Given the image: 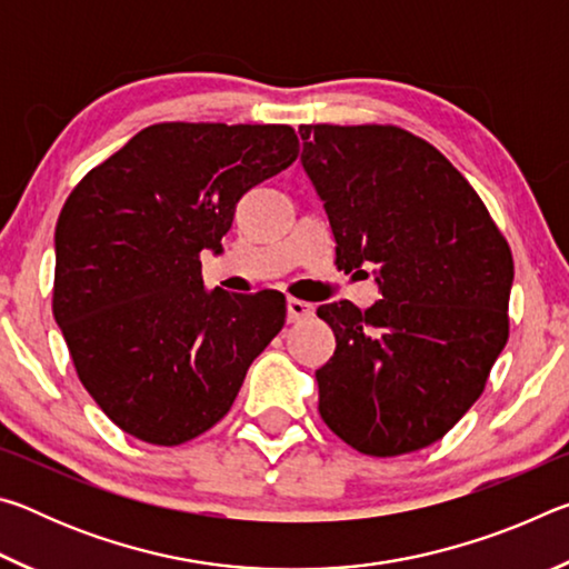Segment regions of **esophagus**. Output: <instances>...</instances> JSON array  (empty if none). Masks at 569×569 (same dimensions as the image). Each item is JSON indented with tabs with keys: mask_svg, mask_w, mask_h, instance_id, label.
<instances>
[{
	"mask_svg": "<svg viewBox=\"0 0 569 569\" xmlns=\"http://www.w3.org/2000/svg\"><path fill=\"white\" fill-rule=\"evenodd\" d=\"M286 311H288V321L296 323V321L308 319V316H313V306L306 301H298V298H288Z\"/></svg>",
	"mask_w": 569,
	"mask_h": 569,
	"instance_id": "esophagus-1",
	"label": "esophagus"
}]
</instances>
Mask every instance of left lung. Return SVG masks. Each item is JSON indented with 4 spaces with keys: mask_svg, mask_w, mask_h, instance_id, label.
Returning <instances> with one entry per match:
<instances>
[{
    "mask_svg": "<svg viewBox=\"0 0 569 569\" xmlns=\"http://www.w3.org/2000/svg\"><path fill=\"white\" fill-rule=\"evenodd\" d=\"M301 162L336 240V266L381 298L319 306L336 351L319 371V411L361 455L435 445L485 391L509 336L515 263L465 176L393 124H301Z\"/></svg>",
    "mask_w": 569,
    "mask_h": 569,
    "instance_id": "obj_1",
    "label": "left lung"
}]
</instances>
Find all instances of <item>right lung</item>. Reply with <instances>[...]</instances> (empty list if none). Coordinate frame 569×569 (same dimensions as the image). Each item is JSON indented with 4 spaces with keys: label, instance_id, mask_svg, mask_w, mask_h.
<instances>
[{
    "label": "right lung",
    "instance_id": "1",
    "mask_svg": "<svg viewBox=\"0 0 569 569\" xmlns=\"http://www.w3.org/2000/svg\"><path fill=\"white\" fill-rule=\"evenodd\" d=\"M298 158L288 124L160 122L70 192L54 230V321L82 387L130 437L178 447L226 417L283 329L278 291H206L238 200Z\"/></svg>",
    "mask_w": 569,
    "mask_h": 569
}]
</instances>
